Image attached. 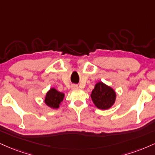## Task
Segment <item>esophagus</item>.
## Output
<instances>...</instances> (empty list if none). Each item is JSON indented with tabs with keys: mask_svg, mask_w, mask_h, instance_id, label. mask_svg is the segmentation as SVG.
<instances>
[{
	"mask_svg": "<svg viewBox=\"0 0 155 155\" xmlns=\"http://www.w3.org/2000/svg\"><path fill=\"white\" fill-rule=\"evenodd\" d=\"M72 89H78V86H77V85H73V86H72Z\"/></svg>",
	"mask_w": 155,
	"mask_h": 155,
	"instance_id": "1",
	"label": "esophagus"
}]
</instances>
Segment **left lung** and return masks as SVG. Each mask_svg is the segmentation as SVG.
I'll use <instances>...</instances> for the list:
<instances>
[{"label": "left lung", "instance_id": "obj_1", "mask_svg": "<svg viewBox=\"0 0 155 155\" xmlns=\"http://www.w3.org/2000/svg\"><path fill=\"white\" fill-rule=\"evenodd\" d=\"M91 98L97 107L101 110H107L115 103L116 93L109 86L102 82H98L92 90Z\"/></svg>", "mask_w": 155, "mask_h": 155}]
</instances>
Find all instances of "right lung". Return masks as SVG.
<instances>
[{"instance_id": "1", "label": "right lung", "mask_w": 155, "mask_h": 155, "mask_svg": "<svg viewBox=\"0 0 155 155\" xmlns=\"http://www.w3.org/2000/svg\"><path fill=\"white\" fill-rule=\"evenodd\" d=\"M64 93L60 92L55 88H51L46 94L45 102L48 107L58 109L64 98Z\"/></svg>"}]
</instances>
